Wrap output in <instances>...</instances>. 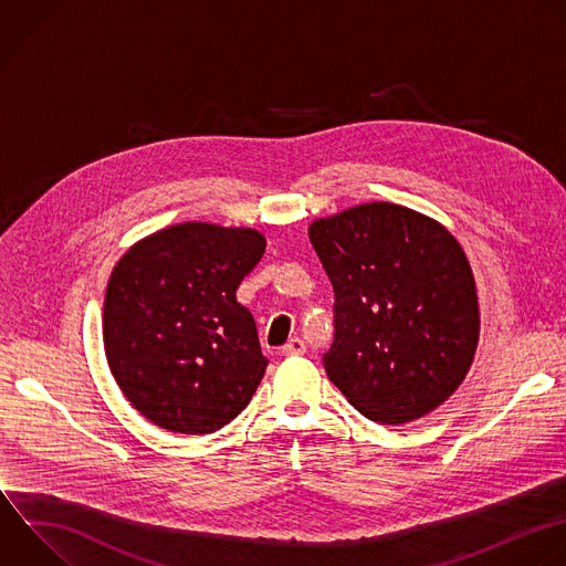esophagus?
<instances>
[{
	"label": "esophagus",
	"mask_w": 566,
	"mask_h": 566,
	"mask_svg": "<svg viewBox=\"0 0 566 566\" xmlns=\"http://www.w3.org/2000/svg\"><path fill=\"white\" fill-rule=\"evenodd\" d=\"M281 354L283 356H303L305 354V343L296 336V338H290L283 347H281Z\"/></svg>",
	"instance_id": "1"
}]
</instances>
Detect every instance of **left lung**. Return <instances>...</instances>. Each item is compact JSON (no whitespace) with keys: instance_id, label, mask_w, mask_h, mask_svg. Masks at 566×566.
Segmentation results:
<instances>
[{"instance_id":"obj_1","label":"left lung","mask_w":566,"mask_h":566,"mask_svg":"<svg viewBox=\"0 0 566 566\" xmlns=\"http://www.w3.org/2000/svg\"><path fill=\"white\" fill-rule=\"evenodd\" d=\"M334 287L329 380L369 420L402 424L464 380L480 332L460 243L433 219L365 203L310 226Z\"/></svg>"}]
</instances>
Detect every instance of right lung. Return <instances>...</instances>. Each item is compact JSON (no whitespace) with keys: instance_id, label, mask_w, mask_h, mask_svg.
<instances>
[{"instance_id":"1","label":"right lung","mask_w":566,"mask_h":566,"mask_svg":"<svg viewBox=\"0 0 566 566\" xmlns=\"http://www.w3.org/2000/svg\"><path fill=\"white\" fill-rule=\"evenodd\" d=\"M263 252L256 230L190 221L146 237L115 265L106 358L124 396L157 427L212 433L248 407L268 358L237 290Z\"/></svg>"}]
</instances>
